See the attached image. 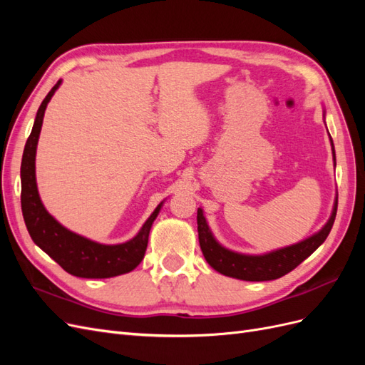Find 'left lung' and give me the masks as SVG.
Masks as SVG:
<instances>
[{"mask_svg": "<svg viewBox=\"0 0 365 365\" xmlns=\"http://www.w3.org/2000/svg\"><path fill=\"white\" fill-rule=\"evenodd\" d=\"M336 207L338 200L335 201L332 216H330L327 224L319 230L317 235L300 242V244L263 254V256H245V254L233 252L224 247H220L205 222L202 210L197 208L196 219L200 245L210 267L220 274L247 282L275 280L295 269L298 264L311 256V254L323 244L326 237L329 236L330 230L334 227Z\"/></svg>", "mask_w": 365, "mask_h": 365, "instance_id": "1", "label": "left lung"}]
</instances>
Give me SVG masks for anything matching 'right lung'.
<instances>
[{
    "label": "right lung",
    "mask_w": 365,
    "mask_h": 365,
    "mask_svg": "<svg viewBox=\"0 0 365 365\" xmlns=\"http://www.w3.org/2000/svg\"><path fill=\"white\" fill-rule=\"evenodd\" d=\"M61 81L54 85L43 98L27 138L23 163H21V208L26 227L33 242L61 267L76 277L82 279H108L130 272L145 257L149 231L152 222L158 216L161 204L150 215L140 233L126 244L102 245L85 239L62 227L56 219L43 208L35 178V157L39 132L47 103L58 90Z\"/></svg>",
    "instance_id": "right-lung-1"
}]
</instances>
